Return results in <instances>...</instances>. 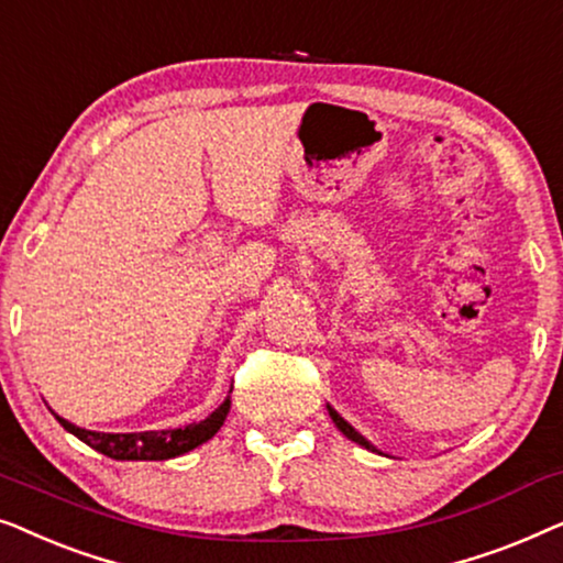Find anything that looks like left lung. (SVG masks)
<instances>
[{"instance_id": "1", "label": "left lung", "mask_w": 563, "mask_h": 563, "mask_svg": "<svg viewBox=\"0 0 563 563\" xmlns=\"http://www.w3.org/2000/svg\"><path fill=\"white\" fill-rule=\"evenodd\" d=\"M328 412H330V418H333V422H335V428H338V430H341V433H343L345 438H351V441H353V443L364 445V449H368V451H376V453H382L379 449H376V445H374V443H368V441H366V438H364V435H361V433H358V430H356V428H353L349 420H343V418H341V415H338V412H335V410H333V407H330V405H328Z\"/></svg>"}]
</instances>
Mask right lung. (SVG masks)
Returning a JSON list of instances; mask_svg holds the SVG:
<instances>
[{
  "instance_id": "obj_1",
  "label": "right lung",
  "mask_w": 563,
  "mask_h": 563,
  "mask_svg": "<svg viewBox=\"0 0 563 563\" xmlns=\"http://www.w3.org/2000/svg\"><path fill=\"white\" fill-rule=\"evenodd\" d=\"M230 391H233V387H230ZM228 412L230 395L225 397V402H222L218 410L207 415L205 420L189 422V426L184 428L143 430V433H99V430L74 426V422L64 420L56 412L53 415H56V420L68 430V433L114 461H166L181 456V453H189L191 449H197V445L210 441V438L222 428Z\"/></svg>"
}]
</instances>
